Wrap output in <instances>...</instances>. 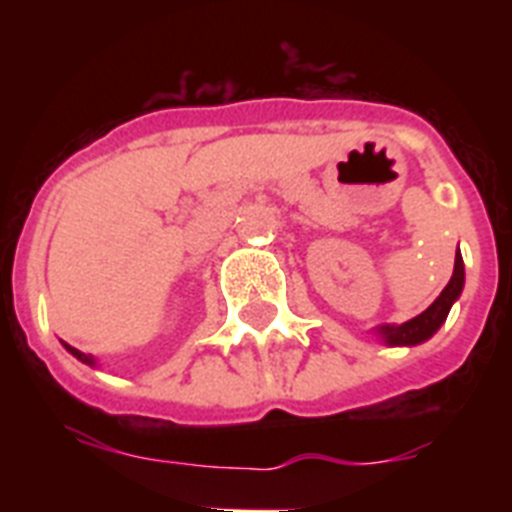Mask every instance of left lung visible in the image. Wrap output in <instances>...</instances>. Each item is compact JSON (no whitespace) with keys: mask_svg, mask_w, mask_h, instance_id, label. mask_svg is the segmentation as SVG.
<instances>
[{"mask_svg":"<svg viewBox=\"0 0 512 512\" xmlns=\"http://www.w3.org/2000/svg\"><path fill=\"white\" fill-rule=\"evenodd\" d=\"M462 287H465V265H462V255L457 252L452 279L444 287V292L436 297V303L430 305L428 311H422L420 316L404 321V324H385V327L377 329V335L382 337L385 345H420V342L430 340L446 321L454 300L462 295Z\"/></svg>","mask_w":512,"mask_h":512,"instance_id":"8db88e82","label":"left lung"}]
</instances>
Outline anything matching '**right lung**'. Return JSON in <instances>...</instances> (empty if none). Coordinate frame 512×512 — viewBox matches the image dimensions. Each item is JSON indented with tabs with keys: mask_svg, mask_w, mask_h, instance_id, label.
I'll use <instances>...</instances> for the list:
<instances>
[{
	"mask_svg": "<svg viewBox=\"0 0 512 512\" xmlns=\"http://www.w3.org/2000/svg\"><path fill=\"white\" fill-rule=\"evenodd\" d=\"M63 345H66V342H63ZM66 350H68V353H71V356H76V358H79V361H82V364H90V366H95V358H92V356H87V353H82V350L71 348V345H66Z\"/></svg>",
	"mask_w": 512,
	"mask_h": 512,
	"instance_id": "obj_1",
	"label": "right lung"
}]
</instances>
